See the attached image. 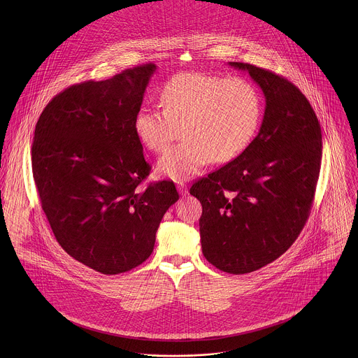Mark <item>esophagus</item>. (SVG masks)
Here are the masks:
<instances>
[{
    "instance_id": "esophagus-1",
    "label": "esophagus",
    "mask_w": 358,
    "mask_h": 358,
    "mask_svg": "<svg viewBox=\"0 0 358 358\" xmlns=\"http://www.w3.org/2000/svg\"><path fill=\"white\" fill-rule=\"evenodd\" d=\"M178 190L182 196H187V186L185 185V182H178Z\"/></svg>"
}]
</instances>
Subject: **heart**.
<instances>
[{"mask_svg":"<svg viewBox=\"0 0 358 358\" xmlns=\"http://www.w3.org/2000/svg\"><path fill=\"white\" fill-rule=\"evenodd\" d=\"M162 110L142 107L134 121L139 141L154 153L183 141L157 164L159 175L187 180L212 159L227 162L254 141L262 122L263 101L255 85L243 77L182 73L159 92Z\"/></svg>","mask_w":358,"mask_h":358,"instance_id":"obj_1","label":"heart"}]
</instances>
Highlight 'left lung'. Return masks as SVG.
Masks as SVG:
<instances>
[{"instance_id": "left-lung-1", "label": "left lung", "mask_w": 358, "mask_h": 358, "mask_svg": "<svg viewBox=\"0 0 358 358\" xmlns=\"http://www.w3.org/2000/svg\"><path fill=\"white\" fill-rule=\"evenodd\" d=\"M260 87L266 107L255 139L231 162L196 182L203 254L216 268L245 274L271 263L306 223L321 168L322 138L306 96L288 80L229 62Z\"/></svg>"}]
</instances>
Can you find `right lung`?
<instances>
[{"instance_id":"obj_1","label":"right lung","mask_w":358,"mask_h":358,"mask_svg":"<svg viewBox=\"0 0 358 358\" xmlns=\"http://www.w3.org/2000/svg\"><path fill=\"white\" fill-rule=\"evenodd\" d=\"M155 69L71 85L36 125L33 176L52 231L69 255L103 274L152 255L161 219L179 200L169 180L139 187L150 165L134 121Z\"/></svg>"}]
</instances>
